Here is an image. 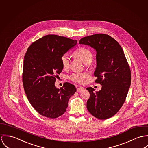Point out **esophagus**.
I'll return each instance as SVG.
<instances>
[{
    "mask_svg": "<svg viewBox=\"0 0 148 148\" xmlns=\"http://www.w3.org/2000/svg\"><path fill=\"white\" fill-rule=\"evenodd\" d=\"M84 90V88L83 87H79L77 89V92H81V91H83Z\"/></svg>",
    "mask_w": 148,
    "mask_h": 148,
    "instance_id": "obj_1",
    "label": "esophagus"
}]
</instances>
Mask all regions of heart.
I'll return each mask as SVG.
<instances>
[{"label": "heart", "instance_id": "b5f03b06", "mask_svg": "<svg viewBox=\"0 0 148 148\" xmlns=\"http://www.w3.org/2000/svg\"><path fill=\"white\" fill-rule=\"evenodd\" d=\"M75 55L85 64H90L93 58V54L91 51L83 47L77 50L75 52ZM61 61L64 69H67L69 67L70 58L67 54H64L61 57ZM87 77V75L86 73H73L69 77V79L74 82L82 84Z\"/></svg>", "mask_w": 148, "mask_h": 148}]
</instances>
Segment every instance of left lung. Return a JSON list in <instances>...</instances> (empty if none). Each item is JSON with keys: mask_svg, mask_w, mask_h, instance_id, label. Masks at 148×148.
<instances>
[{"mask_svg": "<svg viewBox=\"0 0 148 148\" xmlns=\"http://www.w3.org/2000/svg\"><path fill=\"white\" fill-rule=\"evenodd\" d=\"M79 43L96 50L95 82L102 86L99 91L87 88L90 94L87 108L100 120L110 118L123 105L131 83V70L123 50L114 38L106 34L83 37Z\"/></svg>", "mask_w": 148, "mask_h": 148, "instance_id": "left-lung-1", "label": "left lung"}]
</instances>
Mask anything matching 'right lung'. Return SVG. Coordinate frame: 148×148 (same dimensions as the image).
Masks as SVG:
<instances>
[{
    "mask_svg": "<svg viewBox=\"0 0 148 148\" xmlns=\"http://www.w3.org/2000/svg\"><path fill=\"white\" fill-rule=\"evenodd\" d=\"M77 43L75 40L48 34L27 49L23 63V87L29 103L42 116L56 119L63 115L69 99L76 92L75 86L70 83L59 89L55 82L63 69L61 57Z\"/></svg>",
    "mask_w": 148,
    "mask_h": 148,
    "instance_id": "right-lung-1",
    "label": "right lung"
}]
</instances>
